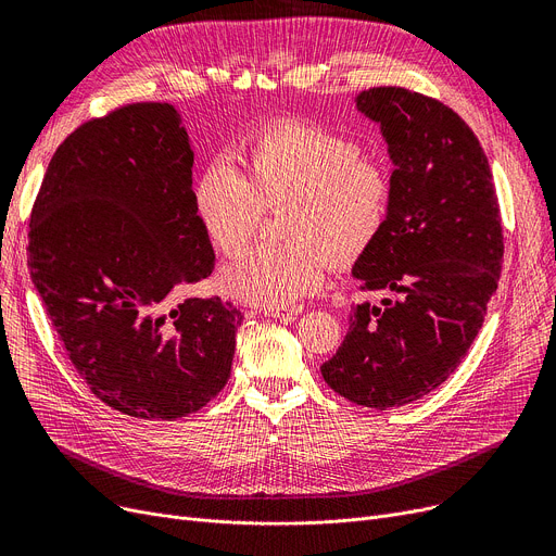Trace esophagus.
I'll use <instances>...</instances> for the list:
<instances>
[{"label":"esophagus","instance_id":"obj_1","mask_svg":"<svg viewBox=\"0 0 556 556\" xmlns=\"http://www.w3.org/2000/svg\"><path fill=\"white\" fill-rule=\"evenodd\" d=\"M302 313V308H293V311H279V308H266L263 311V315H268V317H275V319H281V323H293V319L298 317Z\"/></svg>","mask_w":556,"mask_h":556}]
</instances>
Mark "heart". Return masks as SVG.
Returning a JSON list of instances; mask_svg holds the SVG:
<instances>
[{
    "label": "heart",
    "mask_w": 556,
    "mask_h": 556,
    "mask_svg": "<svg viewBox=\"0 0 556 556\" xmlns=\"http://www.w3.org/2000/svg\"><path fill=\"white\" fill-rule=\"evenodd\" d=\"M195 214L214 248L241 252L263 210L288 204L286 239L258 245L220 270L233 300L261 308H288L323 290L336 254L352 258L383 231L392 185L386 166L363 157L361 143L325 128L281 122L250 146L245 170L214 157L195 185Z\"/></svg>",
    "instance_id": "1"
}]
</instances>
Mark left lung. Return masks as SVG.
<instances>
[{"instance_id":"1","label":"left lung","mask_w":556,"mask_h":556,"mask_svg":"<svg viewBox=\"0 0 556 556\" xmlns=\"http://www.w3.org/2000/svg\"><path fill=\"white\" fill-rule=\"evenodd\" d=\"M354 103L381 128L394 170L386 227L352 273L394 300L356 304L319 369L340 396L388 410L440 388L469 352L498 288L503 227L486 155L459 114L403 87Z\"/></svg>"}]
</instances>
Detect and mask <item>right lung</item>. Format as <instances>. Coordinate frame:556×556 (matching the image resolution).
Returning a JSON list of instances; mask_svg holds the SVG:
<instances>
[{
    "mask_svg": "<svg viewBox=\"0 0 556 556\" xmlns=\"http://www.w3.org/2000/svg\"><path fill=\"white\" fill-rule=\"evenodd\" d=\"M191 168L178 110L132 103L58 146L31 212L28 268L58 338L90 390L137 419L207 405L243 323L187 295L214 268Z\"/></svg>",
    "mask_w": 556,
    "mask_h": 556,
    "instance_id": "1",
    "label": "right lung"
}]
</instances>
